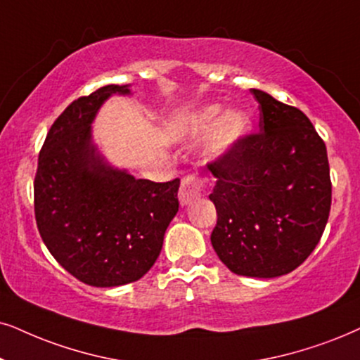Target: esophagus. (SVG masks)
Returning <instances> with one entry per match:
<instances>
[{
  "label": "esophagus",
  "instance_id": "esophagus-1",
  "mask_svg": "<svg viewBox=\"0 0 360 360\" xmlns=\"http://www.w3.org/2000/svg\"><path fill=\"white\" fill-rule=\"evenodd\" d=\"M204 189V179L202 177H198L194 174H188L183 177L181 181V188H179V202L186 206L194 199L201 198Z\"/></svg>",
  "mask_w": 360,
  "mask_h": 360
}]
</instances>
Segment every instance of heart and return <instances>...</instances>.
<instances>
[{
	"mask_svg": "<svg viewBox=\"0 0 360 360\" xmlns=\"http://www.w3.org/2000/svg\"><path fill=\"white\" fill-rule=\"evenodd\" d=\"M248 127V117L240 111H227L221 115L219 106H207L191 120L188 126L189 138H199L211 131L207 149L211 154H221L240 138Z\"/></svg>",
	"mask_w": 360,
	"mask_h": 360,
	"instance_id": "b5f03b06",
	"label": "heart"
}]
</instances>
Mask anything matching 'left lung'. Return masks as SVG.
Returning <instances> with one entry per match:
<instances>
[{
    "label": "left lung",
    "mask_w": 360,
    "mask_h": 360,
    "mask_svg": "<svg viewBox=\"0 0 360 360\" xmlns=\"http://www.w3.org/2000/svg\"><path fill=\"white\" fill-rule=\"evenodd\" d=\"M259 131L240 136L207 167L217 212L214 251L234 274L277 277L316 249L329 219L332 184L324 141L301 109L251 89Z\"/></svg>",
    "instance_id": "8db88e82"
}]
</instances>
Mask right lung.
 <instances>
[{"label": "right lung", "mask_w": 360, "mask_h": 360, "mask_svg": "<svg viewBox=\"0 0 360 360\" xmlns=\"http://www.w3.org/2000/svg\"><path fill=\"white\" fill-rule=\"evenodd\" d=\"M127 86L108 84L72 101L48 131L34 176V217L48 251L96 288L129 284L151 269L179 209V179L153 183L112 169L91 144L101 104Z\"/></svg>", "instance_id": "add662e5"}]
</instances>
